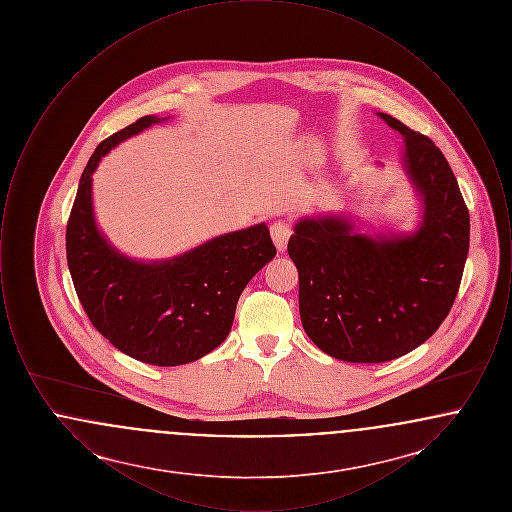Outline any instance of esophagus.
<instances>
[{"mask_svg": "<svg viewBox=\"0 0 512 512\" xmlns=\"http://www.w3.org/2000/svg\"><path fill=\"white\" fill-rule=\"evenodd\" d=\"M292 232V226H290L288 220H274L270 224V236H272V242H274L278 251H286Z\"/></svg>", "mask_w": 512, "mask_h": 512, "instance_id": "1", "label": "esophagus"}]
</instances>
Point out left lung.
I'll list each match as a JSON object with an SVG mask.
<instances>
[{"instance_id":"8db88e82","label":"left lung","mask_w":512,"mask_h":512,"mask_svg":"<svg viewBox=\"0 0 512 512\" xmlns=\"http://www.w3.org/2000/svg\"><path fill=\"white\" fill-rule=\"evenodd\" d=\"M378 117L405 138L416 228L361 234L347 217L318 215L297 220L288 242L301 324L318 349L347 363H386L428 340L453 307L470 242L468 209L439 147Z\"/></svg>"}]
</instances>
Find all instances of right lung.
<instances>
[{"instance_id":"add662e5","label":"right lung","mask_w":512,"mask_h":512,"mask_svg":"<svg viewBox=\"0 0 512 512\" xmlns=\"http://www.w3.org/2000/svg\"><path fill=\"white\" fill-rule=\"evenodd\" d=\"M167 119L147 115L103 140L80 176L67 224L74 290L99 334L147 365H186L230 334L247 282L272 261L265 222L228 232L163 261L121 253L98 228L92 174L124 140Z\"/></svg>"}]
</instances>
